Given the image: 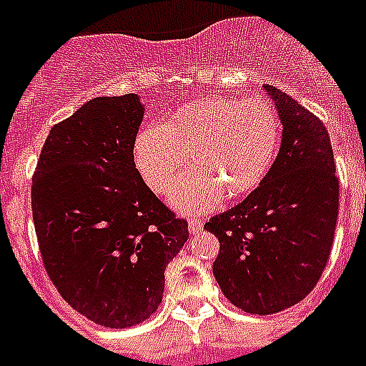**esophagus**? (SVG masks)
I'll use <instances>...</instances> for the list:
<instances>
[{
	"instance_id": "obj_1",
	"label": "esophagus",
	"mask_w": 366,
	"mask_h": 366,
	"mask_svg": "<svg viewBox=\"0 0 366 366\" xmlns=\"http://www.w3.org/2000/svg\"><path fill=\"white\" fill-rule=\"evenodd\" d=\"M188 229L189 234H199L201 229H203V220H199V218H189Z\"/></svg>"
}]
</instances>
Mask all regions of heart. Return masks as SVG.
Instances as JSON below:
<instances>
[{
  "instance_id": "heart-1",
  "label": "heart",
  "mask_w": 366,
  "mask_h": 366,
  "mask_svg": "<svg viewBox=\"0 0 366 366\" xmlns=\"http://www.w3.org/2000/svg\"><path fill=\"white\" fill-rule=\"evenodd\" d=\"M281 144L275 108L260 99L209 97L180 106L161 129L148 127L132 144V159L144 184L163 195L190 157L192 169L171 190L180 212L209 209L224 195L241 199L267 177Z\"/></svg>"
}]
</instances>
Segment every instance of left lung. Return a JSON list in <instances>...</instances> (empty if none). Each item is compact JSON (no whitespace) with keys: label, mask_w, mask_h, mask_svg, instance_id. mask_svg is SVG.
<instances>
[{"label":"left lung","mask_w":366,"mask_h":366,"mask_svg":"<svg viewBox=\"0 0 366 366\" xmlns=\"http://www.w3.org/2000/svg\"><path fill=\"white\" fill-rule=\"evenodd\" d=\"M264 91L283 125L264 182L205 224L220 241L212 275L247 313L269 315L304 300L329 260L338 220V178L323 122L273 85Z\"/></svg>","instance_id":"obj_1"}]
</instances>
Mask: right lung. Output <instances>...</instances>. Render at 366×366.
<instances>
[{
  "label": "right lung",
  "mask_w": 366,
  "mask_h": 366,
  "mask_svg": "<svg viewBox=\"0 0 366 366\" xmlns=\"http://www.w3.org/2000/svg\"><path fill=\"white\" fill-rule=\"evenodd\" d=\"M142 119L138 94L89 100L51 129L31 180L49 277L76 312L110 329L157 310L165 267L189 237L134 167Z\"/></svg>",
  "instance_id": "1"
}]
</instances>
